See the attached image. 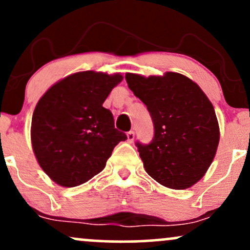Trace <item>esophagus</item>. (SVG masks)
Instances as JSON below:
<instances>
[{"instance_id":"34e87169","label":"esophagus","mask_w":250,"mask_h":250,"mask_svg":"<svg viewBox=\"0 0 250 250\" xmlns=\"http://www.w3.org/2000/svg\"><path fill=\"white\" fill-rule=\"evenodd\" d=\"M127 137H128V142H129V143L133 142L134 139H135V133H134V130L128 131V133H127Z\"/></svg>"}]
</instances>
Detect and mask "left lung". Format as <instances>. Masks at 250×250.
<instances>
[{
  "label": "left lung",
  "mask_w": 250,
  "mask_h": 250,
  "mask_svg": "<svg viewBox=\"0 0 250 250\" xmlns=\"http://www.w3.org/2000/svg\"><path fill=\"white\" fill-rule=\"evenodd\" d=\"M125 80L154 123L151 142H136L146 171L165 187H191L208 170L219 146L211 102L196 83L179 73L149 77L128 73Z\"/></svg>",
  "instance_id": "8db88e82"
}]
</instances>
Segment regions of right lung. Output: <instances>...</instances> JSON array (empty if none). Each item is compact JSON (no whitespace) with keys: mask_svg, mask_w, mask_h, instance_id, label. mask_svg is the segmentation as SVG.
I'll return each mask as SVG.
<instances>
[{"mask_svg":"<svg viewBox=\"0 0 250 250\" xmlns=\"http://www.w3.org/2000/svg\"><path fill=\"white\" fill-rule=\"evenodd\" d=\"M122 79L81 71L55 83L37 102L31 145L39 165L57 185L87 182L103 170L117 143L127 140L102 105Z\"/></svg>","mask_w":250,"mask_h":250,"instance_id":"right-lung-1","label":"right lung"}]
</instances>
